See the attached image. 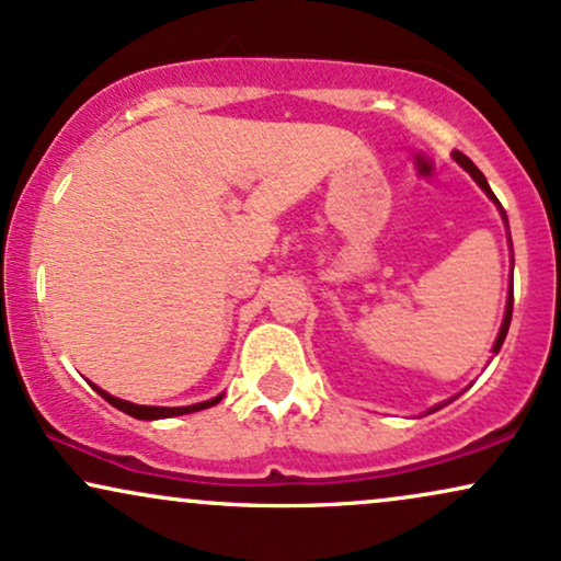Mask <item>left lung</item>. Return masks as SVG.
Returning a JSON list of instances; mask_svg holds the SVG:
<instances>
[{
    "label": "left lung",
    "mask_w": 561,
    "mask_h": 561,
    "mask_svg": "<svg viewBox=\"0 0 561 561\" xmlns=\"http://www.w3.org/2000/svg\"><path fill=\"white\" fill-rule=\"evenodd\" d=\"M453 158L455 161H458L462 169L468 171V174H471L473 179H476V184L481 186L483 192H486V197L492 199V203L500 207V213H502V218H504V224H507V216H504V210H502V205H500V199H496V195L492 192V186H489V182H486V176L481 174L479 169H476L473 165V161L468 156H462L460 150H455L453 153ZM510 320H513V288H510V296H507V309H504V320H502V328H500V335H496V341H494V354H500V348H502V343H504V337H507V330H510ZM437 408H442V405H437ZM437 408H434V411H437Z\"/></svg>",
    "instance_id": "8db88e82"
}]
</instances>
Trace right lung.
Instances as JSON below:
<instances>
[{
  "instance_id": "right-lung-1",
  "label": "right lung",
  "mask_w": 561,
  "mask_h": 561,
  "mask_svg": "<svg viewBox=\"0 0 561 561\" xmlns=\"http://www.w3.org/2000/svg\"><path fill=\"white\" fill-rule=\"evenodd\" d=\"M93 390L99 392V396L106 400V403H112L114 408H119V411L127 413V416H135V419H142V421H156V419H171V416H182V413H195V411H203V408H210L220 403V398H213V400H205V403H195V405H184V408H161V405H135L129 403V400H119L114 396H108L106 390H101V387L93 385Z\"/></svg>"
}]
</instances>
